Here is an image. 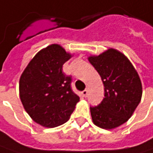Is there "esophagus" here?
Segmentation results:
<instances>
[{
  "label": "esophagus",
  "instance_id": "1",
  "mask_svg": "<svg viewBox=\"0 0 153 153\" xmlns=\"http://www.w3.org/2000/svg\"><path fill=\"white\" fill-rule=\"evenodd\" d=\"M81 94H82V95H83L84 97H87V95H88V90H87V89H85L84 91H82V93H81Z\"/></svg>",
  "mask_w": 153,
  "mask_h": 153
}]
</instances>
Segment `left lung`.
Here are the masks:
<instances>
[{"label":"left lung","mask_w":153,"mask_h":153,"mask_svg":"<svg viewBox=\"0 0 153 153\" xmlns=\"http://www.w3.org/2000/svg\"><path fill=\"white\" fill-rule=\"evenodd\" d=\"M89 62L104 85V98L90 107L93 123L105 130L115 129L131 118L142 97V83L131 61L122 52L108 49Z\"/></svg>","instance_id":"8db88e82"}]
</instances>
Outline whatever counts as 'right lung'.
<instances>
[{
	"mask_svg": "<svg viewBox=\"0 0 153 153\" xmlns=\"http://www.w3.org/2000/svg\"><path fill=\"white\" fill-rule=\"evenodd\" d=\"M71 57L59 45H51L38 51L22 74V103L33 121L44 127L65 123L79 101L71 88L72 77L63 73V65Z\"/></svg>",
	"mask_w": 153,
	"mask_h": 153,
	"instance_id": "obj_1",
	"label": "right lung"
}]
</instances>
